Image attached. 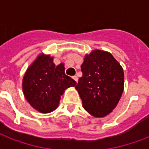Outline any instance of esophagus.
I'll list each match as a JSON object with an SVG mask.
<instances>
[{
	"label": "esophagus",
	"mask_w": 149,
	"mask_h": 149,
	"mask_svg": "<svg viewBox=\"0 0 149 149\" xmlns=\"http://www.w3.org/2000/svg\"><path fill=\"white\" fill-rule=\"evenodd\" d=\"M72 79H73V80H74L76 82H77V81H78V78H77V76H74V77H72Z\"/></svg>",
	"instance_id": "1"
}]
</instances>
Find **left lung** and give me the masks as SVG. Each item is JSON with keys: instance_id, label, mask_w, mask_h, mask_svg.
<instances>
[{"instance_id": "8db88e82", "label": "left lung", "mask_w": 149, "mask_h": 149, "mask_svg": "<svg viewBox=\"0 0 149 149\" xmlns=\"http://www.w3.org/2000/svg\"><path fill=\"white\" fill-rule=\"evenodd\" d=\"M83 76L76 89L83 108L96 118H102L115 109L124 91L122 66L109 52L95 49L85 54L81 65Z\"/></svg>"}]
</instances>
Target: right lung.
Wrapping results in <instances>:
<instances>
[{
	"mask_svg": "<svg viewBox=\"0 0 149 149\" xmlns=\"http://www.w3.org/2000/svg\"><path fill=\"white\" fill-rule=\"evenodd\" d=\"M53 56L40 53L26 71L22 80V90L25 99L34 109L49 113L56 109L61 96L77 82L65 73V64L56 66Z\"/></svg>",
	"mask_w": 149,
	"mask_h": 149,
	"instance_id": "1",
	"label": "right lung"
}]
</instances>
